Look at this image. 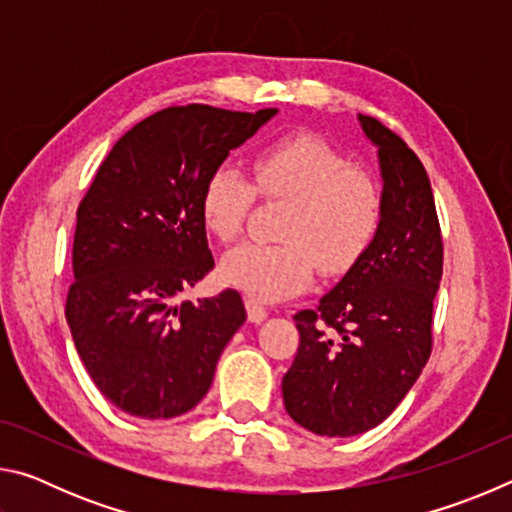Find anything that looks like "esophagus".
<instances>
[{
	"instance_id": "1",
	"label": "esophagus",
	"mask_w": 512,
	"mask_h": 512,
	"mask_svg": "<svg viewBox=\"0 0 512 512\" xmlns=\"http://www.w3.org/2000/svg\"><path fill=\"white\" fill-rule=\"evenodd\" d=\"M246 309H248V320H250V323H262V320L268 314L266 307L259 305L255 298H246Z\"/></svg>"
}]
</instances>
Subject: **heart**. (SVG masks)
<instances>
[{"mask_svg": "<svg viewBox=\"0 0 512 512\" xmlns=\"http://www.w3.org/2000/svg\"><path fill=\"white\" fill-rule=\"evenodd\" d=\"M253 185L232 167L207 176L203 225L221 244L241 237L255 207L287 203L275 244H244L223 259L221 277L257 300L296 296L318 266L339 275L366 253L384 221V187L318 135H287L264 144L250 162Z\"/></svg>", "mask_w": 512, "mask_h": 512, "instance_id": "b5f03b06", "label": "heart"}]
</instances>
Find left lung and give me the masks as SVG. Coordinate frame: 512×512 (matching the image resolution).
Here are the masks:
<instances>
[{"mask_svg":"<svg viewBox=\"0 0 512 512\" xmlns=\"http://www.w3.org/2000/svg\"><path fill=\"white\" fill-rule=\"evenodd\" d=\"M379 149L384 221L375 241L314 309L298 311L296 359L282 379L300 427L348 438L384 422L433 348L443 235L422 162L379 119L359 115Z\"/></svg>","mask_w":512,"mask_h":512,"instance_id":"1","label":"left lung"}]
</instances>
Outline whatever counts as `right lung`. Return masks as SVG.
I'll return each mask as SVG.
<instances>
[{"mask_svg":"<svg viewBox=\"0 0 512 512\" xmlns=\"http://www.w3.org/2000/svg\"><path fill=\"white\" fill-rule=\"evenodd\" d=\"M275 112L164 108L119 137L81 198L65 318L101 395L128 415L194 409L244 325L235 289L198 305L178 298L214 268L201 219L207 176Z\"/></svg>","mask_w":512,"mask_h":512,"instance_id":"obj_1","label":"right lung"}]
</instances>
